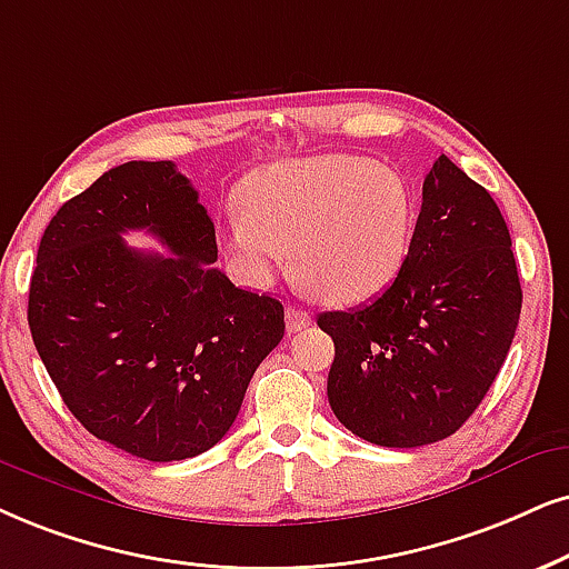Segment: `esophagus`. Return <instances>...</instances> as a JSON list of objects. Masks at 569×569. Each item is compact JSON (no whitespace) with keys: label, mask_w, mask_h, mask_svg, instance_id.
<instances>
[{"label":"esophagus","mask_w":569,"mask_h":569,"mask_svg":"<svg viewBox=\"0 0 569 569\" xmlns=\"http://www.w3.org/2000/svg\"><path fill=\"white\" fill-rule=\"evenodd\" d=\"M307 326H312V315H309L307 309H299V307L286 309V330H289V333H299V330H305Z\"/></svg>","instance_id":"obj_1"}]
</instances>
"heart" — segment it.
<instances>
[{"mask_svg": "<svg viewBox=\"0 0 569 569\" xmlns=\"http://www.w3.org/2000/svg\"><path fill=\"white\" fill-rule=\"evenodd\" d=\"M241 210L220 226L228 268L249 289L289 270L330 307L383 293L405 268L415 236V197L388 164L351 154H315L254 170Z\"/></svg>", "mask_w": 569, "mask_h": 569, "instance_id": "1", "label": "heart"}]
</instances>
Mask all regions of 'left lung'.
Here are the masks:
<instances>
[{
  "label": "left lung",
  "instance_id": "1",
  "mask_svg": "<svg viewBox=\"0 0 569 569\" xmlns=\"http://www.w3.org/2000/svg\"><path fill=\"white\" fill-rule=\"evenodd\" d=\"M520 307L499 207L441 154L399 278L372 305L318 315L336 347L330 409L355 436L391 449L457 433L499 376Z\"/></svg>",
  "mask_w": 569,
  "mask_h": 569
}]
</instances>
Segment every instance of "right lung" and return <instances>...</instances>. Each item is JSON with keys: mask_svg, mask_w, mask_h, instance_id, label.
Returning a JSON list of instances; mask_svg holds the SVG:
<instances>
[{"mask_svg": "<svg viewBox=\"0 0 569 569\" xmlns=\"http://www.w3.org/2000/svg\"><path fill=\"white\" fill-rule=\"evenodd\" d=\"M152 232L170 256L128 248ZM214 222L172 162H126L57 210L41 236L28 326L76 420L128 455L176 462L212 449L260 362L283 338V305L228 280Z\"/></svg>", "mask_w": 569, "mask_h": 569, "instance_id": "obj_1", "label": "right lung"}]
</instances>
